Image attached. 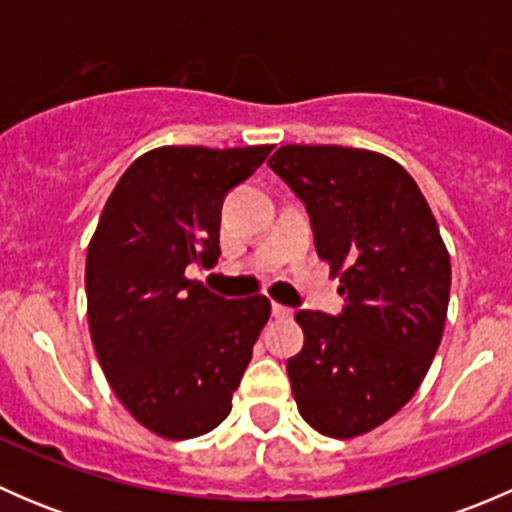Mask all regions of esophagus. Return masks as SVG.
I'll return each mask as SVG.
<instances>
[{"instance_id": "34e87169", "label": "esophagus", "mask_w": 512, "mask_h": 512, "mask_svg": "<svg viewBox=\"0 0 512 512\" xmlns=\"http://www.w3.org/2000/svg\"><path fill=\"white\" fill-rule=\"evenodd\" d=\"M292 314H294L292 307H285V304L272 302V317H275V319H289Z\"/></svg>"}]
</instances>
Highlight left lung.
Segmentation results:
<instances>
[{
	"label": "left lung",
	"mask_w": 512,
	"mask_h": 512,
	"mask_svg": "<svg viewBox=\"0 0 512 512\" xmlns=\"http://www.w3.org/2000/svg\"><path fill=\"white\" fill-rule=\"evenodd\" d=\"M309 213L314 247L339 277L344 309H302L287 359L304 421L354 438L389 421L421 386L451 294V260L418 185L364 148L282 146L267 160Z\"/></svg>",
	"instance_id": "1"
}]
</instances>
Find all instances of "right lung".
<instances>
[{
  "label": "right lung",
  "mask_w": 512,
  "mask_h": 512,
  "mask_svg": "<svg viewBox=\"0 0 512 512\" xmlns=\"http://www.w3.org/2000/svg\"><path fill=\"white\" fill-rule=\"evenodd\" d=\"M272 146L143 153L106 200L86 255L98 364L131 416L170 441L225 421L232 391L270 319V299H225L188 280L220 257L225 195Z\"/></svg>",
  "instance_id": "add662e5"
}]
</instances>
